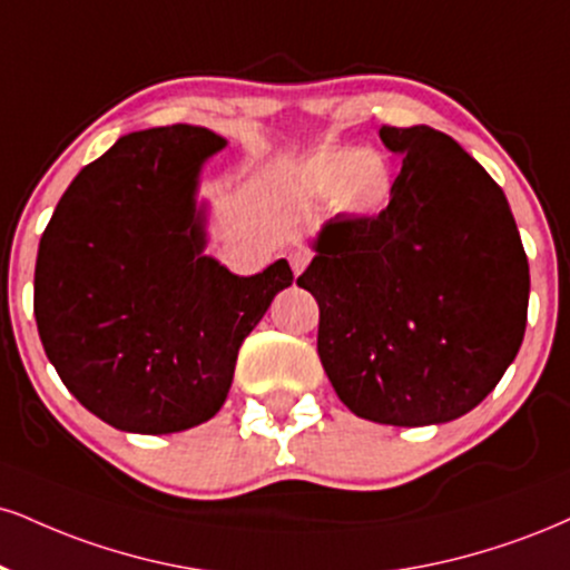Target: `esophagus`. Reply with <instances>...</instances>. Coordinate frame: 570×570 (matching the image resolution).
<instances>
[{"mask_svg":"<svg viewBox=\"0 0 570 570\" xmlns=\"http://www.w3.org/2000/svg\"><path fill=\"white\" fill-rule=\"evenodd\" d=\"M311 249H307V246H294V249L289 252V265H292V271L294 273H303L305 267H307V263H311Z\"/></svg>","mask_w":570,"mask_h":570,"instance_id":"esophagus-1","label":"esophagus"}]
</instances>
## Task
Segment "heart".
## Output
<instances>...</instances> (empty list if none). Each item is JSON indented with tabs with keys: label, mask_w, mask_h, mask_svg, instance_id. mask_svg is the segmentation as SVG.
Masks as SVG:
<instances>
[{
	"label": "heart",
	"mask_w": 570,
	"mask_h": 570,
	"mask_svg": "<svg viewBox=\"0 0 570 570\" xmlns=\"http://www.w3.org/2000/svg\"><path fill=\"white\" fill-rule=\"evenodd\" d=\"M297 185L313 198L332 194L345 215H376L393 194V164L372 148H324L297 169Z\"/></svg>",
	"instance_id": "1"
}]
</instances>
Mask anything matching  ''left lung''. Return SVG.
Returning <instances> with one entry per match:
<instances>
[{
	"label": "left lung",
	"instance_id": "obj_1",
	"mask_svg": "<svg viewBox=\"0 0 570 570\" xmlns=\"http://www.w3.org/2000/svg\"><path fill=\"white\" fill-rule=\"evenodd\" d=\"M403 154L380 215H337L297 278L318 355L353 414L424 428L468 414L525 334L528 259L504 190L433 127L380 129Z\"/></svg>",
	"mask_w": 570,
	"mask_h": 570
}]
</instances>
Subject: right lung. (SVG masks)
I'll use <instances>...</instances> for the list:
<instances>
[{"label":"right lung","instance_id":"obj_1","mask_svg":"<svg viewBox=\"0 0 570 570\" xmlns=\"http://www.w3.org/2000/svg\"><path fill=\"white\" fill-rule=\"evenodd\" d=\"M225 140L204 127L132 132L68 185L39 242L33 315L73 397L125 433L212 420L238 347L292 286L278 259L249 278L204 257L198 169Z\"/></svg>","mask_w":570,"mask_h":570}]
</instances>
